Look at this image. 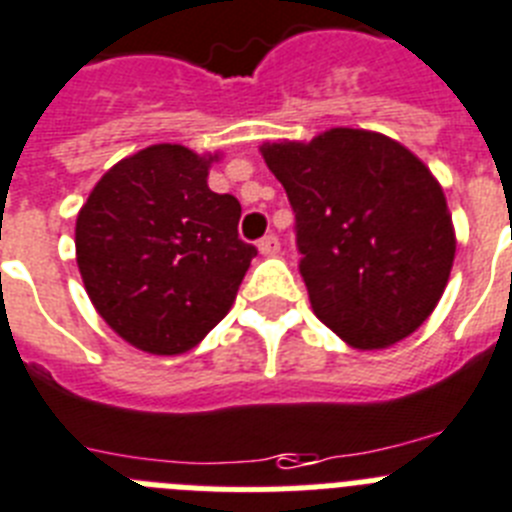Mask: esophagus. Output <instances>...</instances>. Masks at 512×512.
Here are the masks:
<instances>
[{
	"label": "esophagus",
	"mask_w": 512,
	"mask_h": 512,
	"mask_svg": "<svg viewBox=\"0 0 512 512\" xmlns=\"http://www.w3.org/2000/svg\"><path fill=\"white\" fill-rule=\"evenodd\" d=\"M257 249H260V255H278L281 242H278L276 234H268V236H263L260 242H257Z\"/></svg>",
	"instance_id": "esophagus-1"
}]
</instances>
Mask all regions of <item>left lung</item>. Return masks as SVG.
Here are the masks:
<instances>
[{"instance_id": "1", "label": "left lung", "mask_w": 512, "mask_h": 512, "mask_svg": "<svg viewBox=\"0 0 512 512\" xmlns=\"http://www.w3.org/2000/svg\"><path fill=\"white\" fill-rule=\"evenodd\" d=\"M260 153L296 213L315 315L359 351L411 336L435 312L455 257L448 200L422 158L354 127Z\"/></svg>"}]
</instances>
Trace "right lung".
I'll list each match as a JSON object with an SVG mask.
<instances>
[{
  "mask_svg": "<svg viewBox=\"0 0 512 512\" xmlns=\"http://www.w3.org/2000/svg\"><path fill=\"white\" fill-rule=\"evenodd\" d=\"M221 153L158 143L114 163L77 213L85 291L119 338L156 356L195 349L231 309L257 249L242 205L208 187Z\"/></svg>",
  "mask_w": 512,
  "mask_h": 512,
  "instance_id": "1",
  "label": "right lung"
}]
</instances>
